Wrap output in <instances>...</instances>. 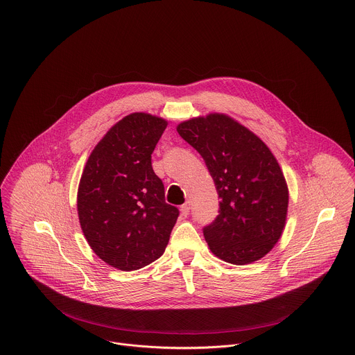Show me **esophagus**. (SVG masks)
Masks as SVG:
<instances>
[{"instance_id": "34e87169", "label": "esophagus", "mask_w": 355, "mask_h": 355, "mask_svg": "<svg viewBox=\"0 0 355 355\" xmlns=\"http://www.w3.org/2000/svg\"><path fill=\"white\" fill-rule=\"evenodd\" d=\"M180 210H181V214L182 216H188L189 214V210H191V205H189V202H187V203H184L181 207H180Z\"/></svg>"}]
</instances>
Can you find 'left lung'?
Returning a JSON list of instances; mask_svg holds the SVG:
<instances>
[{
    "label": "left lung",
    "mask_w": 355,
    "mask_h": 355,
    "mask_svg": "<svg viewBox=\"0 0 355 355\" xmlns=\"http://www.w3.org/2000/svg\"><path fill=\"white\" fill-rule=\"evenodd\" d=\"M180 137L205 160L214 181L218 214L203 227L210 251L232 265L263 258L284 230L288 188L270 149L224 114L184 121Z\"/></svg>",
    "instance_id": "left-lung-1"
}]
</instances>
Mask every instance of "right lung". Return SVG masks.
I'll list each match as a JSON object with an SVG mask.
<instances>
[{"mask_svg":"<svg viewBox=\"0 0 355 355\" xmlns=\"http://www.w3.org/2000/svg\"><path fill=\"white\" fill-rule=\"evenodd\" d=\"M167 121L134 112L118 121L90 153L78 189V214L93 252L120 270L159 259L180 210L166 203L152 153Z\"/></svg>","mask_w":355,"mask_h":355,"instance_id":"obj_1","label":"right lung"}]
</instances>
